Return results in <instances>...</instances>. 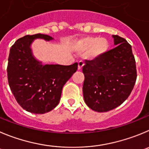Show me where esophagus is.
Instances as JSON below:
<instances>
[{
  "instance_id": "34e87169",
  "label": "esophagus",
  "mask_w": 149,
  "mask_h": 149,
  "mask_svg": "<svg viewBox=\"0 0 149 149\" xmlns=\"http://www.w3.org/2000/svg\"><path fill=\"white\" fill-rule=\"evenodd\" d=\"M84 65V62H83V61H80V62H79V63H78V70H81Z\"/></svg>"
}]
</instances>
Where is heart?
Segmentation results:
<instances>
[{
	"label": "heart",
	"mask_w": 149,
	"mask_h": 149,
	"mask_svg": "<svg viewBox=\"0 0 149 149\" xmlns=\"http://www.w3.org/2000/svg\"><path fill=\"white\" fill-rule=\"evenodd\" d=\"M76 48L79 51L89 50L87 58L90 60H94L100 58L107 52L109 49V42L104 38L85 37L76 42Z\"/></svg>",
	"instance_id": "obj_1"
}]
</instances>
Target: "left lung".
Instances as JSON below:
<instances>
[{
    "label": "left lung",
    "instance_id": "obj_1",
    "mask_svg": "<svg viewBox=\"0 0 149 149\" xmlns=\"http://www.w3.org/2000/svg\"><path fill=\"white\" fill-rule=\"evenodd\" d=\"M112 37L116 47L98 59L85 60L82 68L84 101L95 112H108L123 104L137 79L132 46L124 38Z\"/></svg>",
    "mask_w": 149,
    "mask_h": 149
}]
</instances>
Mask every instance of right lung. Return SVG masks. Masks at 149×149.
Masks as SVG:
<instances>
[{
    "instance_id": "1",
    "label": "right lung",
    "mask_w": 149,
    "mask_h": 149,
    "mask_svg": "<svg viewBox=\"0 0 149 149\" xmlns=\"http://www.w3.org/2000/svg\"><path fill=\"white\" fill-rule=\"evenodd\" d=\"M36 39L54 40L42 34L18 39L9 51L7 76L11 90L20 107L31 113L44 114L59 104L62 87L77 70L78 63L43 65L34 57L31 48Z\"/></svg>"
}]
</instances>
